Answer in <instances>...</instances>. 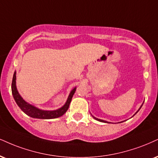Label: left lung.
Returning <instances> with one entry per match:
<instances>
[{"label": "left lung", "instance_id": "left-lung-1", "mask_svg": "<svg viewBox=\"0 0 158 158\" xmlns=\"http://www.w3.org/2000/svg\"><path fill=\"white\" fill-rule=\"evenodd\" d=\"M138 111H139V110H138ZM137 111V112H138ZM136 112V113H137ZM93 117H94V116H93ZM95 119L96 120H97V121H100V122H106V121H104V120H102V119H99V118H95V117H94Z\"/></svg>", "mask_w": 158, "mask_h": 158}]
</instances>
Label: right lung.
<instances>
[{"mask_svg":"<svg viewBox=\"0 0 158 158\" xmlns=\"http://www.w3.org/2000/svg\"><path fill=\"white\" fill-rule=\"evenodd\" d=\"M76 88L73 89V91L70 92V94L68 97V99L65 104L61 108L58 109L56 110H42L40 109L36 108V107L31 106V105L27 103L19 94L18 91L16 88V72H15L12 78V83H11V91H12V95L15 102L17 104L21 110L27 114L28 116H31L32 118H42V119H50V118H56L60 117L62 115H64L67 112V110L69 108L70 102H71L72 98H73V94H75Z\"/></svg>","mask_w":158,"mask_h":158,"instance_id":"1","label":"right lung"}]
</instances>
